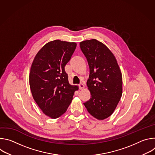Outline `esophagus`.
I'll use <instances>...</instances> for the list:
<instances>
[{
  "label": "esophagus",
  "mask_w": 155,
  "mask_h": 155,
  "mask_svg": "<svg viewBox=\"0 0 155 155\" xmlns=\"http://www.w3.org/2000/svg\"><path fill=\"white\" fill-rule=\"evenodd\" d=\"M79 87H80V90H83L84 88V85L83 83H80L79 84Z\"/></svg>",
  "instance_id": "34e87169"
}]
</instances>
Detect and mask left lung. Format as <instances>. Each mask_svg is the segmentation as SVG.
Instances as JSON below:
<instances>
[{
  "label": "left lung",
  "instance_id": "left-lung-1",
  "mask_svg": "<svg viewBox=\"0 0 155 155\" xmlns=\"http://www.w3.org/2000/svg\"><path fill=\"white\" fill-rule=\"evenodd\" d=\"M80 46L90 68L86 84L91 98L83 104L93 117L103 120L114 113L121 97L122 74L115 56L102 42L87 40Z\"/></svg>",
  "mask_w": 155,
  "mask_h": 155
}]
</instances>
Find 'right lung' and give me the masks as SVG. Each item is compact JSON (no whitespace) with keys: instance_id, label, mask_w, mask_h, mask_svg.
<instances>
[{"instance_id":"1","label":"right lung","mask_w":155,"mask_h":155,"mask_svg":"<svg viewBox=\"0 0 155 155\" xmlns=\"http://www.w3.org/2000/svg\"><path fill=\"white\" fill-rule=\"evenodd\" d=\"M76 47L75 42L51 41L38 51L31 65L29 84L32 97L43 113L51 118L66 112L78 89L69 83L64 69Z\"/></svg>"}]
</instances>
